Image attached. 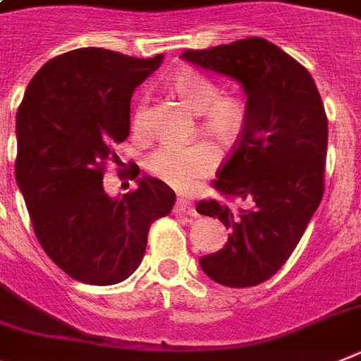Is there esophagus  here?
Segmentation results:
<instances>
[{
    "label": "esophagus",
    "mask_w": 361,
    "mask_h": 361,
    "mask_svg": "<svg viewBox=\"0 0 361 361\" xmlns=\"http://www.w3.org/2000/svg\"><path fill=\"white\" fill-rule=\"evenodd\" d=\"M174 212H178V214L190 216V218H196V216H198V212H196V209H194L192 203H190L189 200H185V198H178L176 200V205H174Z\"/></svg>",
    "instance_id": "esophagus-1"
}]
</instances>
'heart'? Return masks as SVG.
I'll list each match as a JSON object with an SVG mask.
<instances>
[{"instance_id":"b5f03b06","label":"heart","mask_w":361,"mask_h":361,"mask_svg":"<svg viewBox=\"0 0 361 361\" xmlns=\"http://www.w3.org/2000/svg\"><path fill=\"white\" fill-rule=\"evenodd\" d=\"M172 89L187 109L202 116L205 133L224 143L234 142L243 130L247 120L245 102L236 94L219 96V89L209 76L198 71L178 72L172 80ZM145 121V106L140 105L134 116V128L142 130ZM219 152L212 143L194 142L189 145L165 143L147 156L145 167L152 176L165 183L189 189L200 178L216 169Z\"/></svg>"}]
</instances>
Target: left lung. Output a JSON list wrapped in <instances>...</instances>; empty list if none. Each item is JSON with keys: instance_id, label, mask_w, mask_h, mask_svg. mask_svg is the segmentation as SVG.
<instances>
[{"instance_id": "1", "label": "left lung", "mask_w": 361, "mask_h": 361, "mask_svg": "<svg viewBox=\"0 0 361 361\" xmlns=\"http://www.w3.org/2000/svg\"><path fill=\"white\" fill-rule=\"evenodd\" d=\"M181 58L238 81L247 98L240 142L214 181L247 207L209 200L196 211L228 228L224 249L200 258L202 271L225 287H255L293 255L324 198V102L309 71L263 37L185 50Z\"/></svg>"}]
</instances>
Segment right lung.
Masks as SVG:
<instances>
[{"label": "right lung", "mask_w": 361, "mask_h": 361, "mask_svg": "<svg viewBox=\"0 0 361 361\" xmlns=\"http://www.w3.org/2000/svg\"><path fill=\"white\" fill-rule=\"evenodd\" d=\"M161 61V54L71 50L36 72L18 109L16 181L34 233L49 258L83 283L127 280L142 263L152 221L176 202L167 183L150 176L116 198L103 189L105 161L118 158L112 143L130 130L134 90Z\"/></svg>", "instance_id": "add662e5"}]
</instances>
